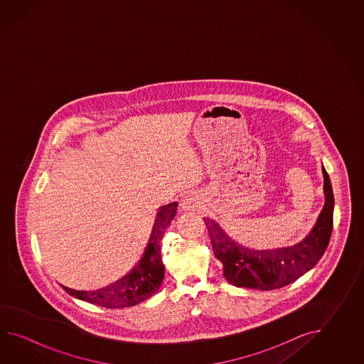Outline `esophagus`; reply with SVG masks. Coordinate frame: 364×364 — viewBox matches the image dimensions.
I'll use <instances>...</instances> for the list:
<instances>
[{
	"instance_id": "34e87169",
	"label": "esophagus",
	"mask_w": 364,
	"mask_h": 364,
	"mask_svg": "<svg viewBox=\"0 0 364 364\" xmlns=\"http://www.w3.org/2000/svg\"><path fill=\"white\" fill-rule=\"evenodd\" d=\"M181 207L183 210H193L198 207V200L193 198V195H187L181 201Z\"/></svg>"
}]
</instances>
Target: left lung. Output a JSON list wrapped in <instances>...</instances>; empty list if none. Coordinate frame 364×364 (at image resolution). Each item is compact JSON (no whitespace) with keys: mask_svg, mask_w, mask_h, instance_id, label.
I'll list each match as a JSON object with an SVG mask.
<instances>
[{"mask_svg":"<svg viewBox=\"0 0 364 364\" xmlns=\"http://www.w3.org/2000/svg\"><path fill=\"white\" fill-rule=\"evenodd\" d=\"M325 204L309 235L291 247L255 250L232 240L216 221L204 217L213 254L224 265V277L234 287L273 290L294 282L324 255L333 229L332 183L323 166Z\"/></svg>","mask_w":364,"mask_h":364,"instance_id":"8db88e82","label":"left lung"}]
</instances>
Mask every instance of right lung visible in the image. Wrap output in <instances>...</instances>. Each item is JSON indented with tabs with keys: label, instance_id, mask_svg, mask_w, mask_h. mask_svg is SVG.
<instances>
[{
	"label": "right lung",
	"instance_id": "1",
	"mask_svg": "<svg viewBox=\"0 0 364 364\" xmlns=\"http://www.w3.org/2000/svg\"><path fill=\"white\" fill-rule=\"evenodd\" d=\"M177 207L178 203L174 201L157 210L147 248L139 263L132 268L130 273L108 287H101L95 291H83L62 287L65 291L74 298L107 309H124L147 301L160 289L165 276L160 242L163 240L166 228L171 225V220L177 213Z\"/></svg>",
	"mask_w": 364,
	"mask_h": 364
}]
</instances>
